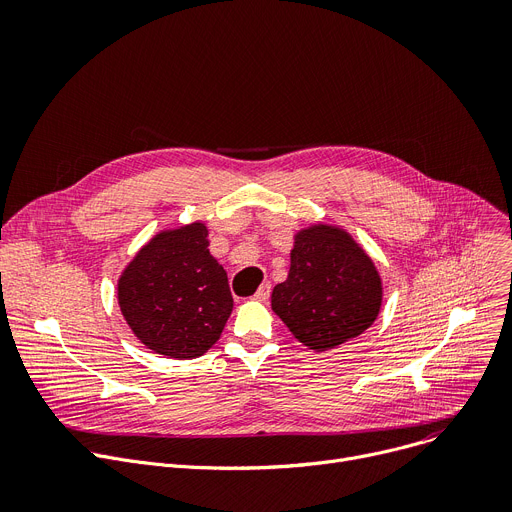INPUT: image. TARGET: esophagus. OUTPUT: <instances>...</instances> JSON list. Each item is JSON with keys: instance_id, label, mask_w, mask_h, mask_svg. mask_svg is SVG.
<instances>
[{"instance_id": "34e87169", "label": "esophagus", "mask_w": 512, "mask_h": 512, "mask_svg": "<svg viewBox=\"0 0 512 512\" xmlns=\"http://www.w3.org/2000/svg\"><path fill=\"white\" fill-rule=\"evenodd\" d=\"M269 294H271V286H269V284H261V286H259V290L255 292L253 300H257V302H265V300L269 298Z\"/></svg>"}]
</instances>
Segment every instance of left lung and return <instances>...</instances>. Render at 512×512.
Segmentation results:
<instances>
[{
    "mask_svg": "<svg viewBox=\"0 0 512 512\" xmlns=\"http://www.w3.org/2000/svg\"><path fill=\"white\" fill-rule=\"evenodd\" d=\"M383 280L354 236L315 222L294 234L288 278L271 292L274 311L302 346L327 352L377 321Z\"/></svg>",
    "mask_w": 512,
    "mask_h": 512,
    "instance_id": "obj_1",
    "label": "left lung"
}]
</instances>
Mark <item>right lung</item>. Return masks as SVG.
Wrapping results in <instances>:
<instances>
[{"label": "right lung", "instance_id": "right-lung-1", "mask_svg": "<svg viewBox=\"0 0 512 512\" xmlns=\"http://www.w3.org/2000/svg\"><path fill=\"white\" fill-rule=\"evenodd\" d=\"M208 234L199 220L164 228L121 271V315L154 354L177 360L203 356L232 313L226 271L210 253Z\"/></svg>", "mask_w": 512, "mask_h": 512}]
</instances>
